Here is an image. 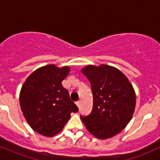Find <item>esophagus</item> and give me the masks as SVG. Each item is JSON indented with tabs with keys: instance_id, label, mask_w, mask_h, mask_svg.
Here are the masks:
<instances>
[{
	"instance_id": "1",
	"label": "esophagus",
	"mask_w": 160,
	"mask_h": 160,
	"mask_svg": "<svg viewBox=\"0 0 160 160\" xmlns=\"http://www.w3.org/2000/svg\"><path fill=\"white\" fill-rule=\"evenodd\" d=\"M76 104H77V106H78V108H80V101H78V102H76Z\"/></svg>"
}]
</instances>
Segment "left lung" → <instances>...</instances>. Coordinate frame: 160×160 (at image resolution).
<instances>
[{"mask_svg": "<svg viewBox=\"0 0 160 160\" xmlns=\"http://www.w3.org/2000/svg\"><path fill=\"white\" fill-rule=\"evenodd\" d=\"M90 82L92 111L80 118L95 138L107 139L120 133L131 120L135 108L133 86L119 69L112 66L87 65L81 70Z\"/></svg>", "mask_w": 160, "mask_h": 160, "instance_id": "left-lung-1", "label": "left lung"}]
</instances>
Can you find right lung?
I'll list each match as a JSON object with an SVG mask.
<instances>
[{
  "label": "right lung",
  "mask_w": 160,
  "mask_h": 160,
  "mask_svg": "<svg viewBox=\"0 0 160 160\" xmlns=\"http://www.w3.org/2000/svg\"><path fill=\"white\" fill-rule=\"evenodd\" d=\"M70 71L68 66H43L34 71L22 87L21 110L29 126L40 135L54 136L62 131L71 113L78 111L68 91L62 85Z\"/></svg>",
  "instance_id": "1"
}]
</instances>
